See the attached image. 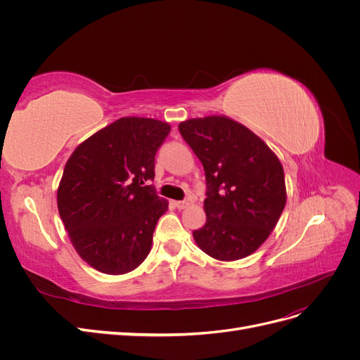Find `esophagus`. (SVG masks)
I'll return each instance as SVG.
<instances>
[{"label":"esophagus","mask_w":360,"mask_h":360,"mask_svg":"<svg viewBox=\"0 0 360 360\" xmlns=\"http://www.w3.org/2000/svg\"><path fill=\"white\" fill-rule=\"evenodd\" d=\"M189 204H191V202H189V200H183V201H174V205H176L179 210L184 209V207H188Z\"/></svg>","instance_id":"esophagus-1"}]
</instances>
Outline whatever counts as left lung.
<instances>
[{
	"label": "left lung",
	"mask_w": 360,
	"mask_h": 360,
	"mask_svg": "<svg viewBox=\"0 0 360 360\" xmlns=\"http://www.w3.org/2000/svg\"><path fill=\"white\" fill-rule=\"evenodd\" d=\"M179 130L205 172L207 221L193 231L195 242L219 261L254 254L287 202L279 159L252 130L225 115L191 118Z\"/></svg>",
	"instance_id": "left-lung-1"
}]
</instances>
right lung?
I'll return each mask as SVG.
<instances>
[{"instance_id": "add662e5", "label": "right lung", "mask_w": 360, "mask_h": 360, "mask_svg": "<svg viewBox=\"0 0 360 360\" xmlns=\"http://www.w3.org/2000/svg\"><path fill=\"white\" fill-rule=\"evenodd\" d=\"M171 126L123 117L75 148L57 192L61 221L79 257L106 275H124L147 258L168 201L146 181Z\"/></svg>"}]
</instances>
